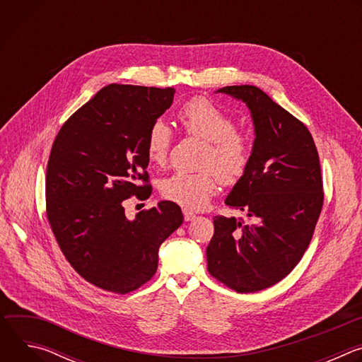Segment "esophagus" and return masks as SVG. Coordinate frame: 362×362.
Masks as SVG:
<instances>
[{
    "instance_id": "obj_1",
    "label": "esophagus",
    "mask_w": 362,
    "mask_h": 362,
    "mask_svg": "<svg viewBox=\"0 0 362 362\" xmlns=\"http://www.w3.org/2000/svg\"><path fill=\"white\" fill-rule=\"evenodd\" d=\"M183 218H185L186 222H190V221H193L196 218V215L193 212L187 211V209H183Z\"/></svg>"
}]
</instances>
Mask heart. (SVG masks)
<instances>
[{
  "instance_id": "b5f03b06",
  "label": "heart",
  "mask_w": 362,
  "mask_h": 362,
  "mask_svg": "<svg viewBox=\"0 0 362 362\" xmlns=\"http://www.w3.org/2000/svg\"><path fill=\"white\" fill-rule=\"evenodd\" d=\"M177 119L186 134L204 141L199 172H175L162 180V194L187 211H202L218 187L235 185L246 173L253 154L252 136L236 127L235 119L208 97H193L180 107ZM173 144V130L162 119L154 120L146 134L148 160L163 166Z\"/></svg>"
}]
</instances>
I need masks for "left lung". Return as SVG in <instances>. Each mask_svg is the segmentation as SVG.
I'll list each match as a JSON object with an SVG mask.
<instances>
[{"instance_id": "8db88e82", "label": "left lung", "mask_w": 362, "mask_h": 362, "mask_svg": "<svg viewBox=\"0 0 362 362\" xmlns=\"http://www.w3.org/2000/svg\"><path fill=\"white\" fill-rule=\"evenodd\" d=\"M218 91L246 103L255 124L252 160L225 203L249 221L215 216L209 274L239 292H256L284 279L314 236L324 204L318 150L306 126L261 88L228 86Z\"/></svg>"}]
</instances>
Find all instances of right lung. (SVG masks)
Listing matches in <instances>:
<instances>
[{"label": "right lung", "instance_id": "1", "mask_svg": "<svg viewBox=\"0 0 362 362\" xmlns=\"http://www.w3.org/2000/svg\"><path fill=\"white\" fill-rule=\"evenodd\" d=\"M175 88L109 84L73 113L51 147L45 211L73 269L91 285L129 293L158 271L160 245L182 225L173 202L134 221L123 200L151 194L146 134L173 101Z\"/></svg>", "mask_w": 362, "mask_h": 362}]
</instances>
